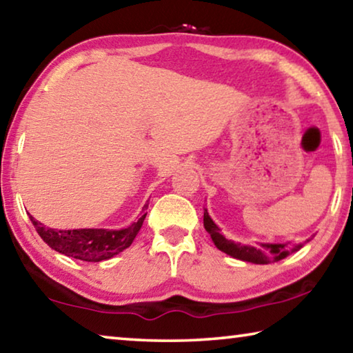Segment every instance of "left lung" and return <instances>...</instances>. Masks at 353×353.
<instances>
[{
	"mask_svg": "<svg viewBox=\"0 0 353 353\" xmlns=\"http://www.w3.org/2000/svg\"><path fill=\"white\" fill-rule=\"evenodd\" d=\"M204 227L208 234H210L214 246H216L219 250H223L224 254L234 256L236 260L249 261V263H254V265H268V263L279 261L292 252H297V250L303 246V243H299V244L265 243L261 244V248H255V246H249V244L235 243L221 234L219 227L214 224V221L210 218L207 208H204Z\"/></svg>",
	"mask_w": 353,
	"mask_h": 353,
	"instance_id": "obj_1",
	"label": "left lung"
}]
</instances>
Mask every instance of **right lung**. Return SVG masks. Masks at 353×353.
<instances>
[{
  "label": "right lung",
  "instance_id": "1",
  "mask_svg": "<svg viewBox=\"0 0 353 353\" xmlns=\"http://www.w3.org/2000/svg\"><path fill=\"white\" fill-rule=\"evenodd\" d=\"M145 204L140 216L134 221L132 224L124 227L119 230H109V229H73V230H57L50 229L29 216L32 224L37 230V234L41 236L48 246L57 250L67 256H73L76 260L82 261H103L109 260L112 256L123 252L128 249L139 234L143 221L146 218Z\"/></svg>",
  "mask_w": 353,
  "mask_h": 353
}]
</instances>
